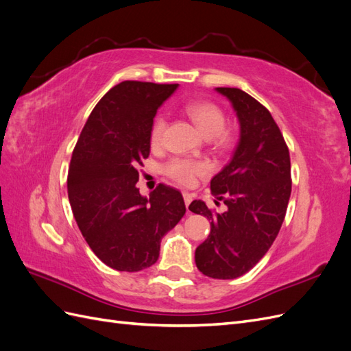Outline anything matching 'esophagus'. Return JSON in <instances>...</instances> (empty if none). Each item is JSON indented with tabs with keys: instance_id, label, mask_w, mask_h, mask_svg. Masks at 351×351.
<instances>
[{
	"instance_id": "esophagus-1",
	"label": "esophagus",
	"mask_w": 351,
	"mask_h": 351,
	"mask_svg": "<svg viewBox=\"0 0 351 351\" xmlns=\"http://www.w3.org/2000/svg\"><path fill=\"white\" fill-rule=\"evenodd\" d=\"M183 197H184V204H186V208H187V212H189V205H190V202H192V195L187 193V192H183Z\"/></svg>"
}]
</instances>
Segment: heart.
I'll list each match as a JSON object with an SVG mask.
<instances>
[{
	"label": "heart",
	"instance_id": "b5f03b06",
	"mask_svg": "<svg viewBox=\"0 0 351 351\" xmlns=\"http://www.w3.org/2000/svg\"><path fill=\"white\" fill-rule=\"evenodd\" d=\"M190 120L195 123L197 130L206 139H215L219 146H226L231 142L232 134L226 129V114L217 104L209 101H192L183 107ZM167 120L164 115H156L151 127V143L159 146L164 141ZM208 165L200 161H190L184 158H174L167 162L164 173L176 180L180 184H192L197 176L208 173Z\"/></svg>",
	"mask_w": 351,
	"mask_h": 351
}]
</instances>
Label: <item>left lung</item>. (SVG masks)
<instances>
[{
	"label": "left lung",
	"instance_id": "8db88e82",
	"mask_svg": "<svg viewBox=\"0 0 351 351\" xmlns=\"http://www.w3.org/2000/svg\"><path fill=\"white\" fill-rule=\"evenodd\" d=\"M215 90L231 102L240 124L231 161L210 180L212 195L227 210L214 214L202 200L189 209L210 221L208 239L195 252L197 269L215 280H234L249 272L278 236L291 195V165L278 125L262 104L237 88Z\"/></svg>",
	"mask_w": 351,
	"mask_h": 351
}]
</instances>
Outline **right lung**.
I'll use <instances>...</instances> for the list:
<instances>
[{"instance_id":"1","label":"right lung","mask_w":351,"mask_h":351,"mask_svg":"<svg viewBox=\"0 0 351 351\" xmlns=\"http://www.w3.org/2000/svg\"><path fill=\"white\" fill-rule=\"evenodd\" d=\"M178 84L125 80L104 95L80 133L69 168L74 219L110 268L137 272L159 258L161 240L186 214L178 190L158 184L142 196L137 168L151 152L156 110Z\"/></svg>"}]
</instances>
